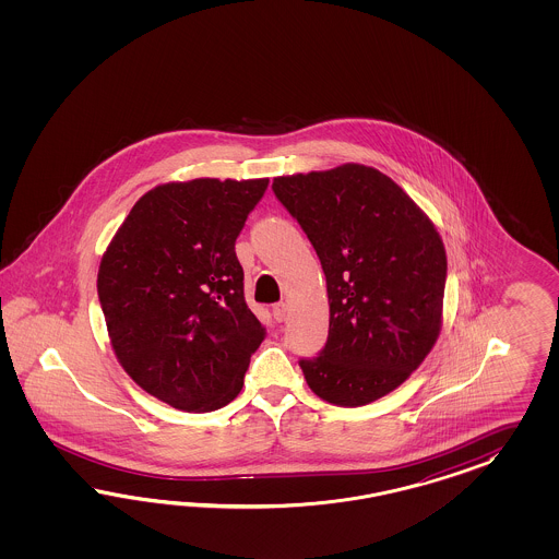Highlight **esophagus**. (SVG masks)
Segmentation results:
<instances>
[{"label":"esophagus","mask_w":559,"mask_h":559,"mask_svg":"<svg viewBox=\"0 0 559 559\" xmlns=\"http://www.w3.org/2000/svg\"><path fill=\"white\" fill-rule=\"evenodd\" d=\"M287 304H276L272 307V316L276 322H285L287 320Z\"/></svg>","instance_id":"34e87169"}]
</instances>
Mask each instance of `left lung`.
<instances>
[{
  "label": "left lung",
  "instance_id": "obj_1",
  "mask_svg": "<svg viewBox=\"0 0 559 559\" xmlns=\"http://www.w3.org/2000/svg\"><path fill=\"white\" fill-rule=\"evenodd\" d=\"M272 190L322 262L330 330L305 381L336 406L400 388L439 338L447 254L428 219L379 169L346 164L274 178Z\"/></svg>",
  "mask_w": 559,
  "mask_h": 559
}]
</instances>
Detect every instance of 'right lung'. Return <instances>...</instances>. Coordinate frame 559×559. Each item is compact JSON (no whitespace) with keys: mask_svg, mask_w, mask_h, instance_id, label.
<instances>
[{"mask_svg":"<svg viewBox=\"0 0 559 559\" xmlns=\"http://www.w3.org/2000/svg\"><path fill=\"white\" fill-rule=\"evenodd\" d=\"M269 180L169 182L143 194L102 255L100 299L122 369L185 412L227 406L266 336L236 239Z\"/></svg>","mask_w":559,"mask_h":559,"instance_id":"add662e5","label":"right lung"}]
</instances>
